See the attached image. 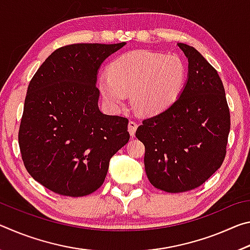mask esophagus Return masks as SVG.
Listing matches in <instances>:
<instances>
[{"label": "esophagus", "instance_id": "esophagus-1", "mask_svg": "<svg viewBox=\"0 0 250 250\" xmlns=\"http://www.w3.org/2000/svg\"><path fill=\"white\" fill-rule=\"evenodd\" d=\"M138 128V124L134 121H129L128 124V130H129V133L131 137H134L135 135V131H137Z\"/></svg>", "mask_w": 250, "mask_h": 250}]
</instances>
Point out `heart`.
Returning <instances> with one entry per match:
<instances>
[{
	"label": "heart",
	"instance_id": "obj_1",
	"mask_svg": "<svg viewBox=\"0 0 250 250\" xmlns=\"http://www.w3.org/2000/svg\"><path fill=\"white\" fill-rule=\"evenodd\" d=\"M186 82V66L175 54L137 50L116 59L108 74L99 78L104 98L113 105L125 101V92L132 91V100L140 111L158 113L179 98Z\"/></svg>",
	"mask_w": 250,
	"mask_h": 250
}]
</instances>
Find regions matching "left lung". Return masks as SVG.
Listing matches in <instances>:
<instances>
[{"mask_svg":"<svg viewBox=\"0 0 250 250\" xmlns=\"http://www.w3.org/2000/svg\"><path fill=\"white\" fill-rule=\"evenodd\" d=\"M177 46L188 59L183 90L174 104L143 120L135 132L146 147L147 179L168 193L196 188L221 167L230 129L217 70L192 46Z\"/></svg>","mask_w":250,"mask_h":250,"instance_id":"1","label":"left lung"}]
</instances>
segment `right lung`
I'll return each instance as SVG.
<instances>
[{"instance_id":"add662e5","label":"right lung","mask_w":250,"mask_h":250,"mask_svg":"<svg viewBox=\"0 0 250 250\" xmlns=\"http://www.w3.org/2000/svg\"><path fill=\"white\" fill-rule=\"evenodd\" d=\"M118 44H73L53 52L27 88L19 130L21 154L34 180L59 195L97 191L110 159L128 143V119L99 110L97 73Z\"/></svg>"}]
</instances>
